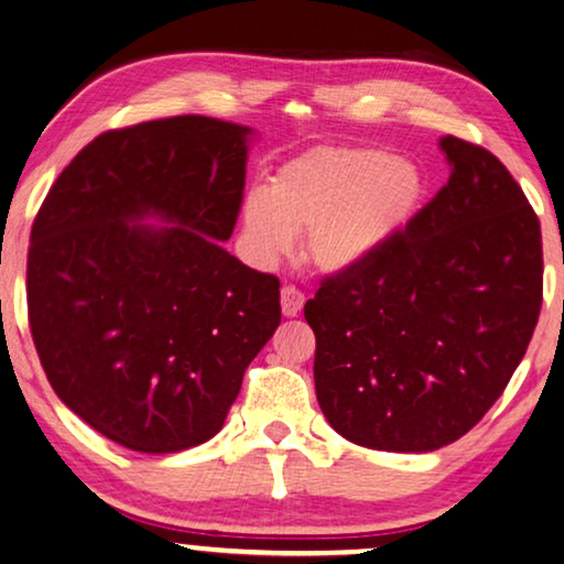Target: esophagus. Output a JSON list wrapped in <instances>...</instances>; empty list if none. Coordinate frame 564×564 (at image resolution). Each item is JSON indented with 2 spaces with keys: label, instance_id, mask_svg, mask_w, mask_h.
<instances>
[{
  "label": "esophagus",
  "instance_id": "34e87169",
  "mask_svg": "<svg viewBox=\"0 0 564 564\" xmlns=\"http://www.w3.org/2000/svg\"><path fill=\"white\" fill-rule=\"evenodd\" d=\"M304 293H301L296 285H283L281 289V308L283 316H296L301 308H304Z\"/></svg>",
  "mask_w": 564,
  "mask_h": 564
}]
</instances>
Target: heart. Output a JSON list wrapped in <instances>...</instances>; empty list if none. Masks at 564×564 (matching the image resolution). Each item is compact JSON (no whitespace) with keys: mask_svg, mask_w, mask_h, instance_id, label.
<instances>
[{"mask_svg":"<svg viewBox=\"0 0 564 564\" xmlns=\"http://www.w3.org/2000/svg\"><path fill=\"white\" fill-rule=\"evenodd\" d=\"M423 180L405 159L377 149L324 147L293 159L268 195L242 205V230L258 258L289 253L306 232V258L322 271H347L377 253L415 213Z\"/></svg>","mask_w":564,"mask_h":564,"instance_id":"obj_1","label":"heart"}]
</instances>
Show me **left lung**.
<instances>
[{"instance_id":"left-lung-1","label":"left lung","mask_w":564,"mask_h":564,"mask_svg":"<svg viewBox=\"0 0 564 564\" xmlns=\"http://www.w3.org/2000/svg\"><path fill=\"white\" fill-rule=\"evenodd\" d=\"M451 176L377 253L324 275L316 334L322 413L372 451L427 453L501 398L542 308L540 217L489 149L441 139Z\"/></svg>"}]
</instances>
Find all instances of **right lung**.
I'll return each instance as SVG.
<instances>
[{
  "mask_svg": "<svg viewBox=\"0 0 564 564\" xmlns=\"http://www.w3.org/2000/svg\"><path fill=\"white\" fill-rule=\"evenodd\" d=\"M248 133L207 116L100 133L32 223L28 316L42 369L75 415L131 451L213 438L281 324V281L220 242L240 215ZM154 214L173 228L138 225Z\"/></svg>",
  "mask_w": 564,
  "mask_h": 564,
  "instance_id": "1",
  "label": "right lung"
}]
</instances>
